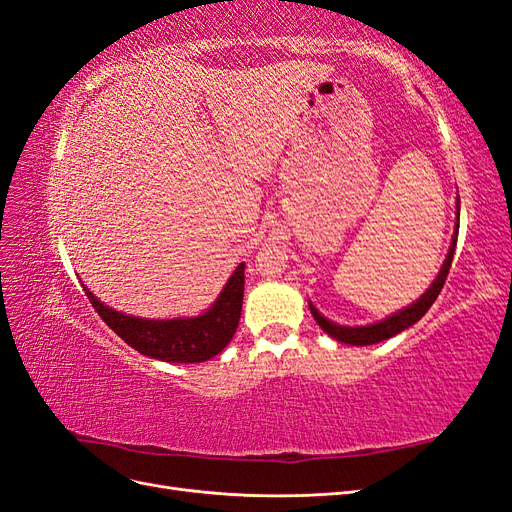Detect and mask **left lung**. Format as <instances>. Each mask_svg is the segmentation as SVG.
Listing matches in <instances>:
<instances>
[{
  "instance_id": "obj_1",
  "label": "left lung",
  "mask_w": 512,
  "mask_h": 512,
  "mask_svg": "<svg viewBox=\"0 0 512 512\" xmlns=\"http://www.w3.org/2000/svg\"><path fill=\"white\" fill-rule=\"evenodd\" d=\"M457 230H459V226H457ZM457 230H455V237H453V243H451V250H448V256H446L444 265H442V269H440V273L436 277V282L429 286V290L416 303H412L406 309H401V312H397L395 316L386 318V320H382L378 324H369V327H339V324H335V322L327 320L324 316H320V312H318L314 305H309V309H312L314 320L320 324V329L324 333H329L333 339H337V342H342V344L369 346V344L384 342V339H389V337H393V335H397L401 331H406L408 327H412L414 322H418L427 314V309L433 305V301L438 299L440 290L444 288L448 271H451L453 254H455Z\"/></svg>"
}]
</instances>
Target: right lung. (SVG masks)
<instances>
[{
    "label": "right lung",
    "instance_id": "right-lung-1",
    "mask_svg": "<svg viewBox=\"0 0 512 512\" xmlns=\"http://www.w3.org/2000/svg\"><path fill=\"white\" fill-rule=\"evenodd\" d=\"M245 265L235 269L224 286L218 301L207 314L179 320H143L126 316L100 303L85 286L89 303L98 316L111 327L123 342L151 359L166 363H203L220 354L235 335L241 318Z\"/></svg>",
    "mask_w": 512,
    "mask_h": 512
}]
</instances>
